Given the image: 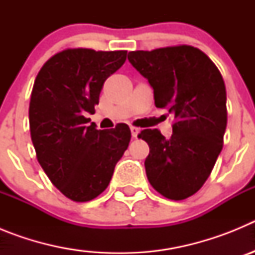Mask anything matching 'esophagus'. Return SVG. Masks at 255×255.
I'll return each instance as SVG.
<instances>
[{
  "mask_svg": "<svg viewBox=\"0 0 255 255\" xmlns=\"http://www.w3.org/2000/svg\"><path fill=\"white\" fill-rule=\"evenodd\" d=\"M130 130H131L132 138H136V136L139 135V132H140V130H139L138 128H135V126H131V128H130Z\"/></svg>",
  "mask_w": 255,
  "mask_h": 255,
  "instance_id": "esophagus-1",
  "label": "esophagus"
}]
</instances>
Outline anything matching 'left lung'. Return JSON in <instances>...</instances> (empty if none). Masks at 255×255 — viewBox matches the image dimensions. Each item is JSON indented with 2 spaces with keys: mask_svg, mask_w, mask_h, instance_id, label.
<instances>
[{
  "mask_svg": "<svg viewBox=\"0 0 255 255\" xmlns=\"http://www.w3.org/2000/svg\"><path fill=\"white\" fill-rule=\"evenodd\" d=\"M128 60L147 79L154 105L175 116L172 135L145 129L144 166L150 185L172 200L186 199L208 179L222 150L227 125L226 88L216 65L191 46L129 52Z\"/></svg>",
  "mask_w": 255,
  "mask_h": 255,
  "instance_id": "obj_1",
  "label": "left lung"
}]
</instances>
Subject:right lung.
<instances>
[{"instance_id":"obj_1","label":"right lung","mask_w":255,"mask_h":255,"mask_svg":"<svg viewBox=\"0 0 255 255\" xmlns=\"http://www.w3.org/2000/svg\"><path fill=\"white\" fill-rule=\"evenodd\" d=\"M126 51L65 49L49 58L35 78L29 106L31 141L52 184L74 202L105 191L128 149L126 124L97 130L88 125L106 79L126 60Z\"/></svg>"}]
</instances>
